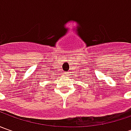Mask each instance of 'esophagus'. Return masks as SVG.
I'll return each mask as SVG.
<instances>
[{
	"label": "esophagus",
	"instance_id": "obj_1",
	"mask_svg": "<svg viewBox=\"0 0 131 131\" xmlns=\"http://www.w3.org/2000/svg\"><path fill=\"white\" fill-rule=\"evenodd\" d=\"M64 74H66V75H68V72H65V73H64Z\"/></svg>",
	"mask_w": 131,
	"mask_h": 131
}]
</instances>
